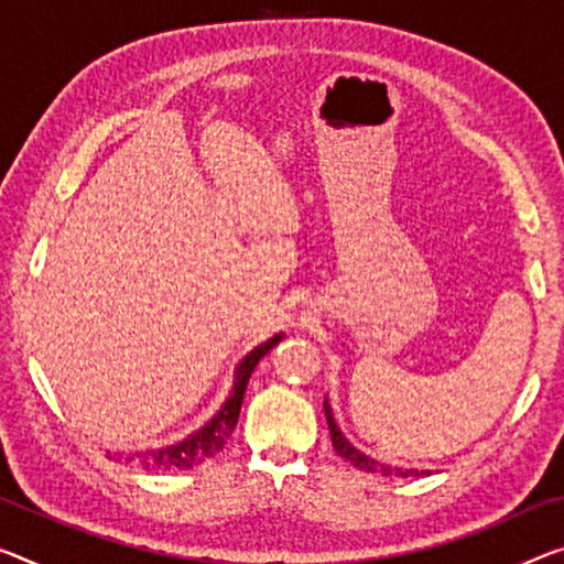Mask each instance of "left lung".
<instances>
[{
	"instance_id": "1",
	"label": "left lung",
	"mask_w": 564,
	"mask_h": 564,
	"mask_svg": "<svg viewBox=\"0 0 564 564\" xmlns=\"http://www.w3.org/2000/svg\"><path fill=\"white\" fill-rule=\"evenodd\" d=\"M325 419H327V426H330V438H333V448L337 452V456H343L345 462L355 466V469L370 471V474H383V476H429L431 474L429 469H401V466L376 462L372 456L362 454L360 448H355L350 441L343 436L340 426H337V421L333 415L330 403H327V398H325Z\"/></svg>"
}]
</instances>
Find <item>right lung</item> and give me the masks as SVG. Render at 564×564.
Masks as SVG:
<instances>
[{
    "label": "right lung",
    "mask_w": 564,
    "mask_h": 564,
    "mask_svg": "<svg viewBox=\"0 0 564 564\" xmlns=\"http://www.w3.org/2000/svg\"><path fill=\"white\" fill-rule=\"evenodd\" d=\"M282 340V333L270 337V340L257 345L254 350H249L245 358L237 362L234 368V386L231 393L219 411H216L209 421L204 423L202 429H196L194 433H188L184 441H176V444L163 446V448H151V452H133L126 454L128 464L141 466V469H194V466L204 464L206 458H212L214 454H219L227 438L231 436L234 426L239 421V411H241V401H245V391L249 378L257 368V362L270 352L276 343Z\"/></svg>",
    "instance_id": "1"
}]
</instances>
